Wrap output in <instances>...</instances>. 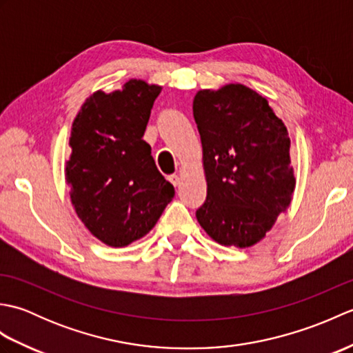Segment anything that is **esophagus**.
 <instances>
[{"label": "esophagus", "mask_w": 353, "mask_h": 353, "mask_svg": "<svg viewBox=\"0 0 353 353\" xmlns=\"http://www.w3.org/2000/svg\"><path fill=\"white\" fill-rule=\"evenodd\" d=\"M168 181L174 185V186H177V185H181V177L179 176H176V174H172V176H170L168 177Z\"/></svg>", "instance_id": "1"}]
</instances>
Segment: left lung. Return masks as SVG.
<instances>
[{"mask_svg": "<svg viewBox=\"0 0 353 353\" xmlns=\"http://www.w3.org/2000/svg\"><path fill=\"white\" fill-rule=\"evenodd\" d=\"M192 114L208 183L197 221L221 245L259 243L296 188L287 127L265 97L241 83L201 89Z\"/></svg>", "mask_w": 353, "mask_h": 353, "instance_id": "8db88e82", "label": "left lung"}]
</instances>
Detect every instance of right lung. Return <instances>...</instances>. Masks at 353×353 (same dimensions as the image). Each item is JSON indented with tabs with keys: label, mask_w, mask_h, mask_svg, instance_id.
<instances>
[{
	"label": "right lung",
	"mask_w": 353,
	"mask_h": 353,
	"mask_svg": "<svg viewBox=\"0 0 353 353\" xmlns=\"http://www.w3.org/2000/svg\"><path fill=\"white\" fill-rule=\"evenodd\" d=\"M162 86L130 79L114 92H94L72 123L65 162L74 211L110 247L147 235L174 197L142 139Z\"/></svg>",
	"instance_id": "add662e5"
}]
</instances>
